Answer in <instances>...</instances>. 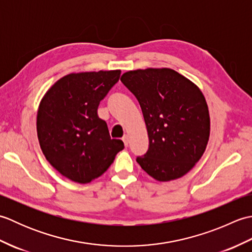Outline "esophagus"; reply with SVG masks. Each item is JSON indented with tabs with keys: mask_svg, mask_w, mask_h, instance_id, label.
Instances as JSON below:
<instances>
[{
	"mask_svg": "<svg viewBox=\"0 0 252 252\" xmlns=\"http://www.w3.org/2000/svg\"><path fill=\"white\" fill-rule=\"evenodd\" d=\"M122 141H123V143H125L126 146L129 145V136H127V135H123Z\"/></svg>",
	"mask_w": 252,
	"mask_h": 252,
	"instance_id": "1",
	"label": "esophagus"
}]
</instances>
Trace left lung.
<instances>
[{
    "mask_svg": "<svg viewBox=\"0 0 252 252\" xmlns=\"http://www.w3.org/2000/svg\"><path fill=\"white\" fill-rule=\"evenodd\" d=\"M120 80L137 98L146 123L149 147L137 163L159 182L182 178L199 161L210 136L200 89L170 68L131 70Z\"/></svg>",
    "mask_w": 252,
    "mask_h": 252,
    "instance_id": "8db88e82",
    "label": "left lung"
}]
</instances>
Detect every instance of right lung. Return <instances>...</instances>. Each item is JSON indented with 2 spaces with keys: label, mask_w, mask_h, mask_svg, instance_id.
<instances>
[{
  "label": "right lung",
  "mask_w": 252,
  "mask_h": 252,
  "mask_svg": "<svg viewBox=\"0 0 252 252\" xmlns=\"http://www.w3.org/2000/svg\"><path fill=\"white\" fill-rule=\"evenodd\" d=\"M121 70L69 73L42 98L36 116L40 147L52 167L76 183L97 179L125 148L111 140L97 115L99 101L119 81Z\"/></svg>",
  "instance_id": "obj_1"
}]
</instances>
